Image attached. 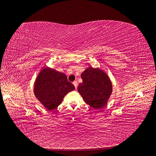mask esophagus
I'll return each mask as SVG.
<instances>
[{
  "instance_id": "obj_1",
  "label": "esophagus",
  "mask_w": 156,
  "mask_h": 156,
  "mask_svg": "<svg viewBox=\"0 0 156 156\" xmlns=\"http://www.w3.org/2000/svg\"><path fill=\"white\" fill-rule=\"evenodd\" d=\"M73 85H74V87H75V88L76 89H77V86H78V82H76V81H74V82H73Z\"/></svg>"
}]
</instances>
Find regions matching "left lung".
Segmentation results:
<instances>
[{
  "mask_svg": "<svg viewBox=\"0 0 156 156\" xmlns=\"http://www.w3.org/2000/svg\"><path fill=\"white\" fill-rule=\"evenodd\" d=\"M78 90L84 101L97 109L105 107L112 93V84L107 74L99 69L89 67L83 71Z\"/></svg>",
  "mask_w": 156,
  "mask_h": 156,
  "instance_id": "left-lung-1",
  "label": "left lung"
}]
</instances>
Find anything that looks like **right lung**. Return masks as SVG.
Returning <instances> with one entry per match:
<instances>
[{"label":"right lung","instance_id":"1","mask_svg":"<svg viewBox=\"0 0 156 156\" xmlns=\"http://www.w3.org/2000/svg\"><path fill=\"white\" fill-rule=\"evenodd\" d=\"M75 89L64 73L44 69L37 78L34 92L38 100L49 110L58 106L69 92Z\"/></svg>","mask_w":156,"mask_h":156}]
</instances>
